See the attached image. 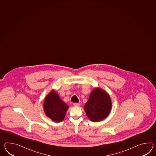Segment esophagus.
<instances>
[{
    "instance_id": "obj_1",
    "label": "esophagus",
    "mask_w": 156,
    "mask_h": 156,
    "mask_svg": "<svg viewBox=\"0 0 156 156\" xmlns=\"http://www.w3.org/2000/svg\"><path fill=\"white\" fill-rule=\"evenodd\" d=\"M80 103H74L73 104V105L74 106H80Z\"/></svg>"
}]
</instances>
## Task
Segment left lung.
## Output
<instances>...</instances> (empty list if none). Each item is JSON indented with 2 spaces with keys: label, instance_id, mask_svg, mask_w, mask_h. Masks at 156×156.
Here are the masks:
<instances>
[{
  "label": "left lung",
  "instance_id": "8db88e82",
  "mask_svg": "<svg viewBox=\"0 0 156 156\" xmlns=\"http://www.w3.org/2000/svg\"><path fill=\"white\" fill-rule=\"evenodd\" d=\"M111 109V98L105 91L97 88L90 94L84 105L87 116L92 121L102 120L108 116Z\"/></svg>",
  "mask_w": 156,
  "mask_h": 156
}]
</instances>
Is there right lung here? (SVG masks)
Instances as JSON below:
<instances>
[{
  "mask_svg": "<svg viewBox=\"0 0 156 156\" xmlns=\"http://www.w3.org/2000/svg\"><path fill=\"white\" fill-rule=\"evenodd\" d=\"M44 108L45 114L52 121L61 122L65 118L68 106L52 90L45 98Z\"/></svg>",
  "mask_w": 156,
  "mask_h": 156,
  "instance_id": "obj_1",
  "label": "right lung"
}]
</instances>
